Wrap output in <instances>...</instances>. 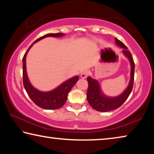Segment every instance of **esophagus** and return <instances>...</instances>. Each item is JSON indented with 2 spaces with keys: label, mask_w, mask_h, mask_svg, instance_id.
<instances>
[{
  "label": "esophagus",
  "mask_w": 154,
  "mask_h": 154,
  "mask_svg": "<svg viewBox=\"0 0 154 154\" xmlns=\"http://www.w3.org/2000/svg\"><path fill=\"white\" fill-rule=\"evenodd\" d=\"M88 74H89V71H83L82 72V74H81V77L83 78V79H85V78L87 77Z\"/></svg>",
  "instance_id": "esophagus-1"
}]
</instances>
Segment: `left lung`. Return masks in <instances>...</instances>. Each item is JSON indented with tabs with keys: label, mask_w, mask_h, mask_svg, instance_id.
<instances>
[{
	"label": "left lung",
	"mask_w": 154,
	"mask_h": 154,
	"mask_svg": "<svg viewBox=\"0 0 154 154\" xmlns=\"http://www.w3.org/2000/svg\"><path fill=\"white\" fill-rule=\"evenodd\" d=\"M115 40H116V43L117 45L124 49L122 52H123L125 56L127 57L130 62V66H131L130 80L128 86L124 91L123 93H122L120 95L118 96H116V97H109V96H105L102 92L100 85H99L97 80L94 79L90 77H88V101L94 109L100 112L110 111L119 107L128 98L129 95L132 92V88H133L135 66L132 54L128 50L127 47L122 41L118 40L117 38H115Z\"/></svg>",
	"instance_id": "8db88e82"
}]
</instances>
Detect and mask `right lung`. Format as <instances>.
I'll use <instances>...</instances> for the list:
<instances>
[{"label":"right lung","instance_id":"obj_1","mask_svg":"<svg viewBox=\"0 0 154 154\" xmlns=\"http://www.w3.org/2000/svg\"><path fill=\"white\" fill-rule=\"evenodd\" d=\"M63 33H50L45 35L41 37L38 38L34 42L28 50L26 52L22 59L23 63V83L26 91L29 96L31 100L35 103L36 105L40 107L49 109H57L62 107L66 103L68 97V94L71 91L73 85L79 80V76H75L71 79H68L66 82L62 83L58 87L55 89L49 91V92H41L37 89L34 88L31 84L29 79H28L27 72H26V58L27 54L31 47L33 45L34 43L37 42L43 38L48 36H52V37H60V36H64Z\"/></svg>","mask_w":154,"mask_h":154}]
</instances>
